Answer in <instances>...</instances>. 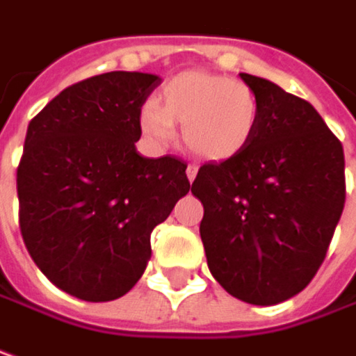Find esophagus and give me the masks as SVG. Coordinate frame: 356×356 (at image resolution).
<instances>
[{
	"mask_svg": "<svg viewBox=\"0 0 356 356\" xmlns=\"http://www.w3.org/2000/svg\"><path fill=\"white\" fill-rule=\"evenodd\" d=\"M196 174H198V166H196V164H188V168H186V176H188V180H190V182L196 178Z\"/></svg>",
	"mask_w": 356,
	"mask_h": 356,
	"instance_id": "esophagus-1",
	"label": "esophagus"
}]
</instances>
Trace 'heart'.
Instances as JSON below:
<instances>
[{"label":"heart","mask_w":356,"mask_h":356,"mask_svg":"<svg viewBox=\"0 0 356 356\" xmlns=\"http://www.w3.org/2000/svg\"><path fill=\"white\" fill-rule=\"evenodd\" d=\"M257 120V97L245 83L202 71L174 76L162 90V104L146 101L140 108L146 136L168 143L178 122L186 146L208 160L239 154L252 140Z\"/></svg>","instance_id":"obj_1"}]
</instances>
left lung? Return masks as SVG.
Masks as SVG:
<instances>
[{
  "mask_svg": "<svg viewBox=\"0 0 356 356\" xmlns=\"http://www.w3.org/2000/svg\"><path fill=\"white\" fill-rule=\"evenodd\" d=\"M259 120L236 156L200 166L208 267L227 293L275 305L315 277L345 208L343 144L303 99L241 73Z\"/></svg>",
  "mask_w": 356,
  "mask_h": 356,
  "instance_id": "8db88e82",
  "label": "left lung"
}]
</instances>
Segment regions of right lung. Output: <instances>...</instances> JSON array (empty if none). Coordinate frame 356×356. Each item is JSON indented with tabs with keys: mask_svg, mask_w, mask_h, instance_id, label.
Segmentation results:
<instances>
[{
	"mask_svg": "<svg viewBox=\"0 0 356 356\" xmlns=\"http://www.w3.org/2000/svg\"><path fill=\"white\" fill-rule=\"evenodd\" d=\"M162 79L113 71L61 90L31 118L17 166L19 229L53 285L83 301L130 291L150 234L190 182L184 160L144 158L140 108Z\"/></svg>",
	"mask_w": 356,
	"mask_h": 356,
	"instance_id": "obj_1",
	"label": "right lung"
}]
</instances>
